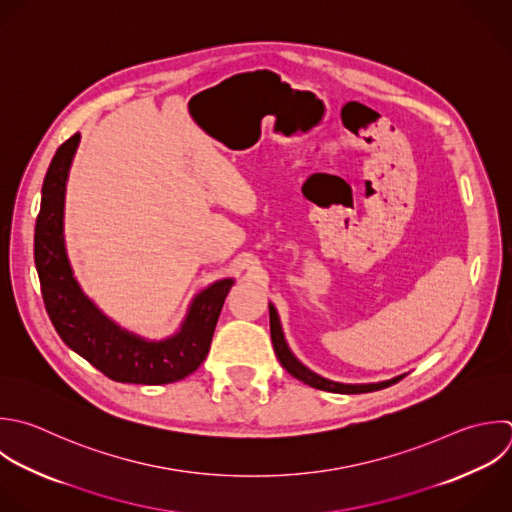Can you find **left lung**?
Here are the masks:
<instances>
[{
	"label": "left lung",
	"instance_id": "8db88e82",
	"mask_svg": "<svg viewBox=\"0 0 512 512\" xmlns=\"http://www.w3.org/2000/svg\"><path fill=\"white\" fill-rule=\"evenodd\" d=\"M270 336H272V344H274V352L280 360V364L298 380H302L308 386H314L318 390H326V392H336V394H362V392H374L386 386H392L394 382H398L404 376H396L392 380H384V382H376V384H340V382H332L326 380L318 374H314L312 370H308L304 364H300L294 354L288 350L282 328H280V320L278 314L274 310V306H270Z\"/></svg>",
	"mask_w": 512,
	"mask_h": 512
}]
</instances>
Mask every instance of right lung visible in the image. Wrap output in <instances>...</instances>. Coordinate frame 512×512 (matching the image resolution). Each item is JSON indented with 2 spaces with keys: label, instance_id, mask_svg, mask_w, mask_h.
Segmentation results:
<instances>
[{
  "label": "right lung",
  "instance_id": "right-lung-1",
  "mask_svg": "<svg viewBox=\"0 0 512 512\" xmlns=\"http://www.w3.org/2000/svg\"><path fill=\"white\" fill-rule=\"evenodd\" d=\"M80 134L52 158L36 222L34 258L46 312L60 338L116 382L168 384L192 374L208 356L214 328L234 280H220L194 300L182 330L164 342H146L120 330L78 288L64 250V196Z\"/></svg>",
  "mask_w": 512,
  "mask_h": 512
}]
</instances>
